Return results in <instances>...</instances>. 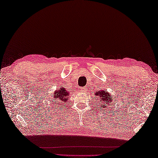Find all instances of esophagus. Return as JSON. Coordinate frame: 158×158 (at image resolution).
<instances>
[{
  "label": "esophagus",
  "mask_w": 158,
  "mask_h": 158,
  "mask_svg": "<svg viewBox=\"0 0 158 158\" xmlns=\"http://www.w3.org/2000/svg\"><path fill=\"white\" fill-rule=\"evenodd\" d=\"M80 89H81V91H83V92L85 90V88L84 87H80Z\"/></svg>",
  "instance_id": "1"
}]
</instances>
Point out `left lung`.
<instances>
[{
	"instance_id": "left-lung-1",
	"label": "left lung",
	"mask_w": 158,
	"mask_h": 158,
	"mask_svg": "<svg viewBox=\"0 0 158 158\" xmlns=\"http://www.w3.org/2000/svg\"><path fill=\"white\" fill-rule=\"evenodd\" d=\"M96 95L97 97H99V98H101V101L103 102V103H104L103 106H107L109 104V103H112V99L113 98L111 97V96L110 95V94H108V93L106 91H103V90H101V91H98L96 93ZM102 106V104H101Z\"/></svg>"
}]
</instances>
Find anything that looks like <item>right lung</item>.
<instances>
[{
	"label": "right lung",
	"instance_id": "right-lung-1",
	"mask_svg": "<svg viewBox=\"0 0 158 158\" xmlns=\"http://www.w3.org/2000/svg\"><path fill=\"white\" fill-rule=\"evenodd\" d=\"M69 94H70L69 92L63 87L56 89L55 94H54V99H55V101H52V102H56L58 103H61V102L65 103L68 100L67 99H69V97H68Z\"/></svg>",
	"mask_w": 158,
	"mask_h": 158
}]
</instances>
